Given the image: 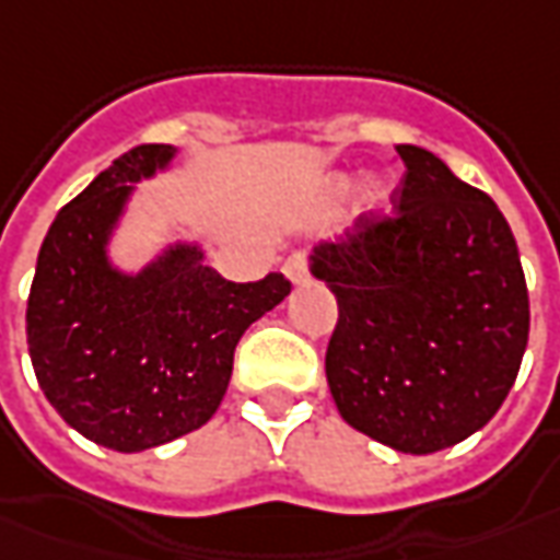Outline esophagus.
I'll use <instances>...</instances> for the list:
<instances>
[{
	"instance_id": "esophagus-1",
	"label": "esophagus",
	"mask_w": 560,
	"mask_h": 560,
	"mask_svg": "<svg viewBox=\"0 0 560 560\" xmlns=\"http://www.w3.org/2000/svg\"><path fill=\"white\" fill-rule=\"evenodd\" d=\"M283 271H287V277L295 283V287H302V283L311 280V271H307V256H302V253L289 256L287 265H283Z\"/></svg>"
}]
</instances>
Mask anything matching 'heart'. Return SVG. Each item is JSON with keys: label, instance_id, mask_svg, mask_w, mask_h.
Segmentation results:
<instances>
[{"label": "heart", "instance_id": "b5f03b06", "mask_svg": "<svg viewBox=\"0 0 560 560\" xmlns=\"http://www.w3.org/2000/svg\"><path fill=\"white\" fill-rule=\"evenodd\" d=\"M347 188H350V179H345V176H338V179H331L329 183V191L335 195V198H341ZM387 200V188L384 185H369L365 188V203H372V207H381Z\"/></svg>", "mask_w": 560, "mask_h": 560}]
</instances>
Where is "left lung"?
I'll return each instance as SVG.
<instances>
[{
    "instance_id": "left-lung-1",
    "label": "left lung",
    "mask_w": 560,
    "mask_h": 560,
    "mask_svg": "<svg viewBox=\"0 0 560 560\" xmlns=\"http://www.w3.org/2000/svg\"><path fill=\"white\" fill-rule=\"evenodd\" d=\"M396 213L319 243L311 273L338 299L326 381L341 418L402 454L464 442L522 369L530 302L512 229L485 191L396 145Z\"/></svg>"
}]
</instances>
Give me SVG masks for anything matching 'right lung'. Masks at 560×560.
I'll return each instance as SVG.
<instances>
[{
	"label": "right lung",
	"mask_w": 560,
	"mask_h": 560,
	"mask_svg": "<svg viewBox=\"0 0 560 560\" xmlns=\"http://www.w3.org/2000/svg\"><path fill=\"white\" fill-rule=\"evenodd\" d=\"M170 158L173 145H137L69 200L38 249L26 302L30 360L48 402L84 439L125 454L213 418L241 335L292 289L283 273L231 283L188 243L140 273L112 268L106 243L133 183Z\"/></svg>",
	"instance_id": "add662e5"
}]
</instances>
